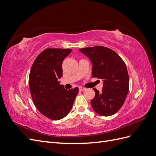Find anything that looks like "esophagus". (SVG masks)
<instances>
[{"instance_id": "obj_1", "label": "esophagus", "mask_w": 156, "mask_h": 156, "mask_svg": "<svg viewBox=\"0 0 156 156\" xmlns=\"http://www.w3.org/2000/svg\"><path fill=\"white\" fill-rule=\"evenodd\" d=\"M86 88H83V87H79V91H84L85 90Z\"/></svg>"}]
</instances>
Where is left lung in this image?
I'll return each mask as SVG.
<instances>
[{"label":"left lung","instance_id":"1","mask_svg":"<svg viewBox=\"0 0 156 156\" xmlns=\"http://www.w3.org/2000/svg\"><path fill=\"white\" fill-rule=\"evenodd\" d=\"M92 63L93 77L102 79L101 92L91 100L93 109L101 116L115 114L123 105L129 91V75L125 62L116 52L103 46L80 49Z\"/></svg>","mask_w":156,"mask_h":156}]
</instances>
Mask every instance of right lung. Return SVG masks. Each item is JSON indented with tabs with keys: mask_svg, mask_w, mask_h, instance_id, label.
Here are the masks:
<instances>
[{
	"mask_svg": "<svg viewBox=\"0 0 156 156\" xmlns=\"http://www.w3.org/2000/svg\"><path fill=\"white\" fill-rule=\"evenodd\" d=\"M69 49L48 48L39 54L29 74V88L33 103L42 115L53 120L63 119L71 111L78 87L69 90L60 84L63 60Z\"/></svg>",
	"mask_w": 156,
	"mask_h": 156,
	"instance_id": "right-lung-1",
	"label": "right lung"
}]
</instances>
